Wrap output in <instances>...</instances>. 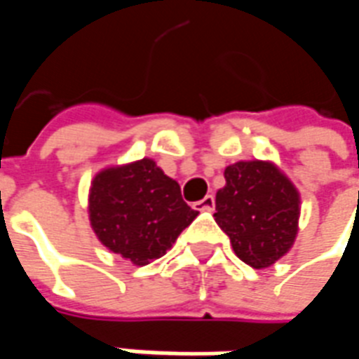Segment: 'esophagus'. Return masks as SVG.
<instances>
[{
  "mask_svg": "<svg viewBox=\"0 0 359 359\" xmlns=\"http://www.w3.org/2000/svg\"><path fill=\"white\" fill-rule=\"evenodd\" d=\"M214 205H215L214 196H205L203 200L194 203V210H200V212H212V210H214Z\"/></svg>",
  "mask_w": 359,
  "mask_h": 359,
  "instance_id": "34e87169",
  "label": "esophagus"
}]
</instances>
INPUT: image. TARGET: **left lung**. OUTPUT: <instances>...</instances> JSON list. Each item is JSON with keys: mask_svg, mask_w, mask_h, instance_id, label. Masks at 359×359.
<instances>
[{"mask_svg": "<svg viewBox=\"0 0 359 359\" xmlns=\"http://www.w3.org/2000/svg\"><path fill=\"white\" fill-rule=\"evenodd\" d=\"M226 186L215 194V222L241 262L269 268L290 252L297 233L299 194L269 161L228 165Z\"/></svg>", "mask_w": 359, "mask_h": 359, "instance_id": "obj_1", "label": "left lung"}]
</instances>
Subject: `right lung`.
I'll list each match as a JSON object with an SVG mask.
<instances>
[{"label":"right lung","mask_w":359,"mask_h":359,"mask_svg":"<svg viewBox=\"0 0 359 359\" xmlns=\"http://www.w3.org/2000/svg\"><path fill=\"white\" fill-rule=\"evenodd\" d=\"M196 217L180 184L154 159L107 168L91 182V228L109 252L135 266L161 257Z\"/></svg>","instance_id":"add662e5"}]
</instances>
